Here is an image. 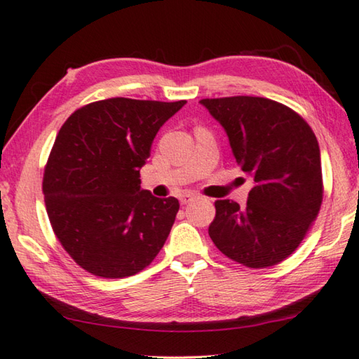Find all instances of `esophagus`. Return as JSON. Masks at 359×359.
Returning a JSON list of instances; mask_svg holds the SVG:
<instances>
[{
  "mask_svg": "<svg viewBox=\"0 0 359 359\" xmlns=\"http://www.w3.org/2000/svg\"><path fill=\"white\" fill-rule=\"evenodd\" d=\"M196 198V194H193V193H184L180 196V204H190L193 199Z\"/></svg>",
  "mask_w": 359,
  "mask_h": 359,
  "instance_id": "obj_1",
  "label": "esophagus"
}]
</instances>
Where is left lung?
<instances>
[{"instance_id": "8db88e82", "label": "left lung", "mask_w": 359, "mask_h": 359, "mask_svg": "<svg viewBox=\"0 0 359 359\" xmlns=\"http://www.w3.org/2000/svg\"><path fill=\"white\" fill-rule=\"evenodd\" d=\"M199 102L220 121L236 163L253 179L245 208L215 201L210 239L229 259L252 269L282 263L306 238L323 201L315 133L293 109L259 96Z\"/></svg>"}]
</instances>
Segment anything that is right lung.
Segmentation results:
<instances>
[{"instance_id":"obj_1","label":"right lung","mask_w":359,"mask_h":359,"mask_svg":"<svg viewBox=\"0 0 359 359\" xmlns=\"http://www.w3.org/2000/svg\"><path fill=\"white\" fill-rule=\"evenodd\" d=\"M185 102L101 100L77 109L60 128L42 193L60 244L90 274L135 276L165 245L179 201L141 190L139 169L158 130Z\"/></svg>"}]
</instances>
